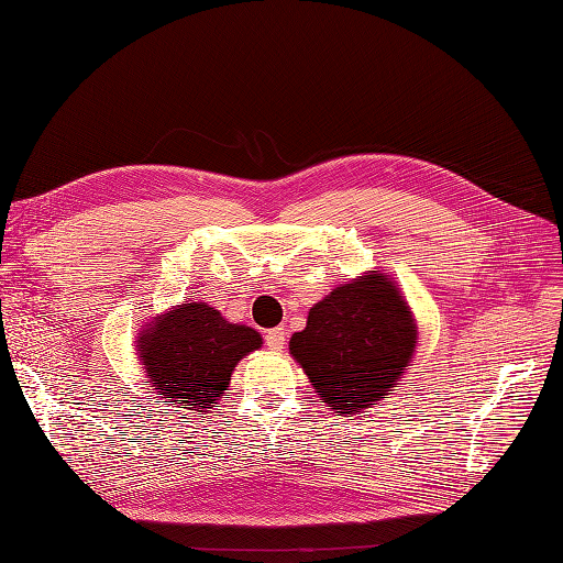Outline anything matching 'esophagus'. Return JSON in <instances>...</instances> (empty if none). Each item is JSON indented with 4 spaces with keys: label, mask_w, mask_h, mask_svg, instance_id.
<instances>
[{
    "label": "esophagus",
    "mask_w": 563,
    "mask_h": 563,
    "mask_svg": "<svg viewBox=\"0 0 563 563\" xmlns=\"http://www.w3.org/2000/svg\"><path fill=\"white\" fill-rule=\"evenodd\" d=\"M265 343H267V347H269V350L282 352V350L286 347V331H284L282 327L267 331V333H265Z\"/></svg>",
    "instance_id": "esophagus-1"
}]
</instances>
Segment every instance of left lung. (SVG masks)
I'll use <instances>...</instances> for the list:
<instances>
[{
	"label": "left lung",
	"mask_w": 563,
	"mask_h": 563,
	"mask_svg": "<svg viewBox=\"0 0 563 563\" xmlns=\"http://www.w3.org/2000/svg\"><path fill=\"white\" fill-rule=\"evenodd\" d=\"M416 321L385 275L338 286L288 350L335 413H362L397 385L416 350Z\"/></svg>",
	"instance_id": "8db88e82"
}]
</instances>
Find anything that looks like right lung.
I'll return each instance as SVG.
<instances>
[{"label": "right lung", "instance_id": "1", "mask_svg": "<svg viewBox=\"0 0 563 563\" xmlns=\"http://www.w3.org/2000/svg\"><path fill=\"white\" fill-rule=\"evenodd\" d=\"M263 338L230 323L207 302H183L141 335L139 350L150 383L185 411L207 413L225 395L236 362L258 350Z\"/></svg>", "mask_w": 563, "mask_h": 563}]
</instances>
